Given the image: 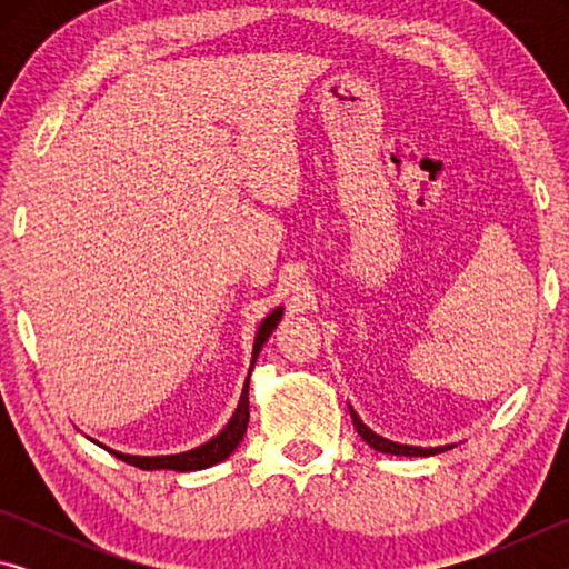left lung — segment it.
Masks as SVG:
<instances>
[{
  "label": "left lung",
  "mask_w": 569,
  "mask_h": 569,
  "mask_svg": "<svg viewBox=\"0 0 569 569\" xmlns=\"http://www.w3.org/2000/svg\"><path fill=\"white\" fill-rule=\"evenodd\" d=\"M349 411H351L353 427H356V431H359V437H361L369 447H373L377 451H383V455H401V457H431V455H439V451H447V449L455 447V445H449V447H429V449H421V447L397 445V441L383 439V437H379V435H377V431H371L369 427H366V423L359 419V413H356L351 407H349Z\"/></svg>",
  "instance_id": "1"
}]
</instances>
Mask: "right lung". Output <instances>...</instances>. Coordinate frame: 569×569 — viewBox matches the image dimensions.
I'll use <instances>...</instances> for the list:
<instances>
[{"instance_id": "obj_1", "label": "right lung", "mask_w": 569, "mask_h": 569, "mask_svg": "<svg viewBox=\"0 0 569 569\" xmlns=\"http://www.w3.org/2000/svg\"><path fill=\"white\" fill-rule=\"evenodd\" d=\"M281 313L283 308H276V311L268 316V319L261 323V329L256 333V343H253V363L258 359V353H261L263 343L268 341V336L273 333V329L281 321ZM253 369V366H250ZM248 383H250V373L243 383V393H240V401H238V409L233 413V419L228 421V427L220 431L218 437H213L210 441H206L203 447L198 449H190V451H182V455H170V457H132V455H120V451H112L114 457L128 461L132 467H140V469H172V471H196V469H206V467H213L218 461H223L226 457H230V451H233L240 439L246 435V427H248V417H250V409H248Z\"/></svg>"}]
</instances>
